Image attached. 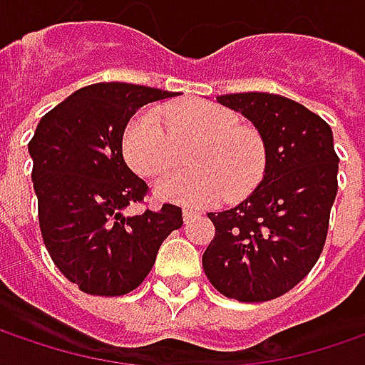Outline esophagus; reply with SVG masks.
<instances>
[{"label":"esophagus","instance_id":"obj_1","mask_svg":"<svg viewBox=\"0 0 365 365\" xmlns=\"http://www.w3.org/2000/svg\"><path fill=\"white\" fill-rule=\"evenodd\" d=\"M183 220H185V222H190V220H194V218H196V216H198V212H196V210H190V208H183Z\"/></svg>","mask_w":365,"mask_h":365}]
</instances>
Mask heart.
<instances>
[{"label":"heart","instance_id":"b5f03b06","mask_svg":"<svg viewBox=\"0 0 365 365\" xmlns=\"http://www.w3.org/2000/svg\"><path fill=\"white\" fill-rule=\"evenodd\" d=\"M173 138H196L190 153V173H171L155 183L157 198L190 208L218 204L232 190L235 196L251 192L263 175L265 153L259 135L241 126L239 118L220 106L206 102L167 103L143 110L124 130V155L145 178L163 175L173 165Z\"/></svg>","mask_w":365,"mask_h":365}]
</instances>
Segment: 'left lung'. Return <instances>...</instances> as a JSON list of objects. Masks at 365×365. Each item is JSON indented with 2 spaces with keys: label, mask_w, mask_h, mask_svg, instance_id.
<instances>
[{
  "label": "left lung",
  "mask_w": 365,
  "mask_h": 365,
  "mask_svg": "<svg viewBox=\"0 0 365 365\" xmlns=\"http://www.w3.org/2000/svg\"><path fill=\"white\" fill-rule=\"evenodd\" d=\"M216 102L257 128L265 169L241 204L208 214L216 232L202 265L227 298L274 300L307 277L325 247L339 169L333 133L309 108L276 93H227Z\"/></svg>",
  "instance_id": "obj_1"
}]
</instances>
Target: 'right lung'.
<instances>
[{
  "instance_id": "1",
  "label": "right lung",
  "mask_w": 365,
  "mask_h": 365,
  "mask_svg": "<svg viewBox=\"0 0 365 365\" xmlns=\"http://www.w3.org/2000/svg\"><path fill=\"white\" fill-rule=\"evenodd\" d=\"M173 96L133 83H93L46 112L28 143L44 245L83 292H133L149 276L161 243L183 225L173 204L124 214L149 190L122 157L124 128L138 108Z\"/></svg>"
}]
</instances>
